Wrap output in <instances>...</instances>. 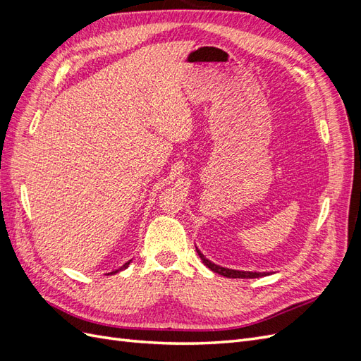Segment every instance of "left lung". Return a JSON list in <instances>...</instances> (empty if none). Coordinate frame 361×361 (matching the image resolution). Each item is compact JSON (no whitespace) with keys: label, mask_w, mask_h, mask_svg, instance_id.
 I'll use <instances>...</instances> for the list:
<instances>
[{"label":"left lung","mask_w":361,"mask_h":361,"mask_svg":"<svg viewBox=\"0 0 361 361\" xmlns=\"http://www.w3.org/2000/svg\"><path fill=\"white\" fill-rule=\"evenodd\" d=\"M195 250H197V253L200 256V259L203 260V264L212 269L214 272H218L220 276H224V277H228V279H257V277H264L267 276V272H250V271H236V269H228V268H223V267H218L215 265L214 262H211L209 259H206L203 256L202 251L195 247Z\"/></svg>","instance_id":"8db88e82"}]
</instances>
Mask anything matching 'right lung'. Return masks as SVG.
I'll use <instances>...</instances> for the list:
<instances>
[{
  "label": "right lung",
  "mask_w": 361,
  "mask_h": 361,
  "mask_svg": "<svg viewBox=\"0 0 361 361\" xmlns=\"http://www.w3.org/2000/svg\"><path fill=\"white\" fill-rule=\"evenodd\" d=\"M129 264H130V260H129V262H126V264H125V265H123V267H120V268H118V269H117V271H113V272H111V274H116V272H118V271H122V269H126V268H128V265H129Z\"/></svg>",
  "instance_id": "add662e5"
}]
</instances>
